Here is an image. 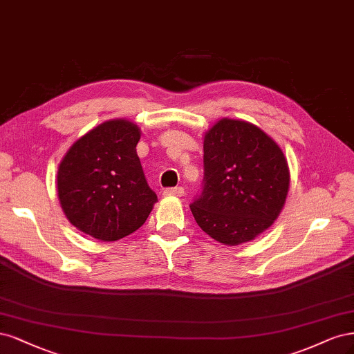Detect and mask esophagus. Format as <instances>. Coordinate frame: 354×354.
<instances>
[{
  "mask_svg": "<svg viewBox=\"0 0 354 354\" xmlns=\"http://www.w3.org/2000/svg\"><path fill=\"white\" fill-rule=\"evenodd\" d=\"M185 194L184 188L182 187H176V188H167L163 191V196L166 197H182Z\"/></svg>",
  "mask_w": 354,
  "mask_h": 354,
  "instance_id": "1",
  "label": "esophagus"
}]
</instances>
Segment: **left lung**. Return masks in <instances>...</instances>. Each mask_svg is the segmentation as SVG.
<instances>
[{
	"instance_id": "1",
	"label": "left lung",
	"mask_w": 354,
	"mask_h": 354,
	"mask_svg": "<svg viewBox=\"0 0 354 354\" xmlns=\"http://www.w3.org/2000/svg\"><path fill=\"white\" fill-rule=\"evenodd\" d=\"M204 187L191 204L201 230L225 245L252 241L272 226L290 189L281 147L256 124L223 118L204 135Z\"/></svg>"
}]
</instances>
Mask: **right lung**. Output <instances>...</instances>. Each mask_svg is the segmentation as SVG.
I'll return each instance as SVG.
<instances>
[{
  "label": "right lung",
  "instance_id": "right-lung-1",
  "mask_svg": "<svg viewBox=\"0 0 354 354\" xmlns=\"http://www.w3.org/2000/svg\"><path fill=\"white\" fill-rule=\"evenodd\" d=\"M141 129L111 119L81 136L57 170V194L69 222L100 241H118L144 225L157 201L136 144Z\"/></svg>",
  "mask_w": 354,
  "mask_h": 354
}]
</instances>
